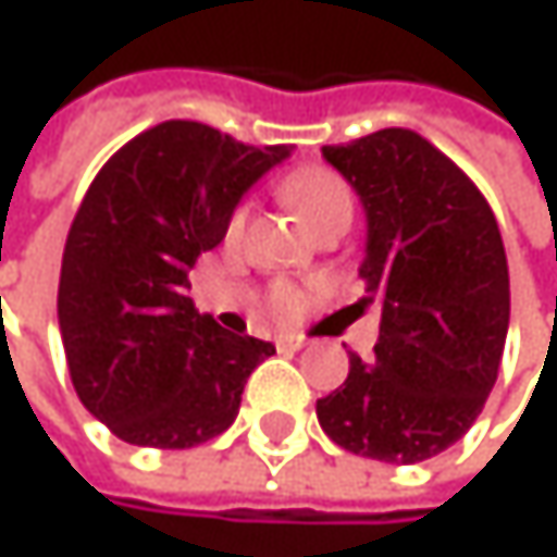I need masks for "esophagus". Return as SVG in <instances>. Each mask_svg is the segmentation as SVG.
<instances>
[{"label":"esophagus","mask_w":557,"mask_h":557,"mask_svg":"<svg viewBox=\"0 0 557 557\" xmlns=\"http://www.w3.org/2000/svg\"><path fill=\"white\" fill-rule=\"evenodd\" d=\"M275 347H278V350H301V347H305V337H295V334H278V337H275Z\"/></svg>","instance_id":"obj_1"}]
</instances>
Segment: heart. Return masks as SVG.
<instances>
[{"instance_id":"b5f03b06","label":"heart","mask_w":557,"mask_h":557,"mask_svg":"<svg viewBox=\"0 0 557 557\" xmlns=\"http://www.w3.org/2000/svg\"><path fill=\"white\" fill-rule=\"evenodd\" d=\"M282 194L292 203V210L314 230L321 233L331 223H347L354 216V190L347 184L344 174H337L327 164H305L295 168L285 181H282ZM246 216H249V203H236L226 216V243L236 246L246 233ZM269 305L275 314L288 318L301 308V292L288 282H275L269 288Z\"/></svg>"}]
</instances>
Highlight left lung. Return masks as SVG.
<instances>
[{
  "mask_svg": "<svg viewBox=\"0 0 557 557\" xmlns=\"http://www.w3.org/2000/svg\"><path fill=\"white\" fill-rule=\"evenodd\" d=\"M367 207V298L380 301L373 360L350 350L344 386L318 399L350 454L418 463L467 434L496 383L509 331V265L480 187L412 129L324 145Z\"/></svg>",
  "mask_w": 557,
  "mask_h": 557,
  "instance_id": "obj_1",
  "label": "left lung"
}]
</instances>
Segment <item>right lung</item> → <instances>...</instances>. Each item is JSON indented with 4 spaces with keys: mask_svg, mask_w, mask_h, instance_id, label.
Listing matches in <instances>:
<instances>
[{
    "mask_svg": "<svg viewBox=\"0 0 557 557\" xmlns=\"http://www.w3.org/2000/svg\"><path fill=\"white\" fill-rule=\"evenodd\" d=\"M288 145H243L168 120L126 141L87 187L71 223L58 321L71 383L116 437L181 450L223 434L269 341L223 331L187 298L200 252Z\"/></svg>",
    "mask_w": 557,
    "mask_h": 557,
    "instance_id": "right-lung-1",
    "label": "right lung"
}]
</instances>
